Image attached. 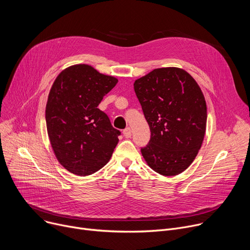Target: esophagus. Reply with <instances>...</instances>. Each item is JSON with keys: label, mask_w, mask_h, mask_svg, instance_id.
I'll list each match as a JSON object with an SVG mask.
<instances>
[{"label": "esophagus", "mask_w": 250, "mask_h": 250, "mask_svg": "<svg viewBox=\"0 0 250 250\" xmlns=\"http://www.w3.org/2000/svg\"><path fill=\"white\" fill-rule=\"evenodd\" d=\"M123 135L125 136V138H130L131 137V129L130 128H126L123 130Z\"/></svg>", "instance_id": "obj_1"}]
</instances>
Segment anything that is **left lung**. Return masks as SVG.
<instances>
[{
	"label": "left lung",
	"instance_id": "8db88e82",
	"mask_svg": "<svg viewBox=\"0 0 250 250\" xmlns=\"http://www.w3.org/2000/svg\"><path fill=\"white\" fill-rule=\"evenodd\" d=\"M134 91L151 131L148 145L141 149L143 158L161 175L182 173L205 135L207 108L199 85L185 70L166 67L135 80Z\"/></svg>",
	"mask_w": 250,
	"mask_h": 250
}]
</instances>
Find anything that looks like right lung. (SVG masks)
I'll return each instance as SVG.
<instances>
[{
  "mask_svg": "<svg viewBox=\"0 0 250 250\" xmlns=\"http://www.w3.org/2000/svg\"><path fill=\"white\" fill-rule=\"evenodd\" d=\"M118 79L87 64L64 69L55 79L46 105V125L54 154L71 173L87 176L105 166L120 131L98 109Z\"/></svg>",
  "mask_w": 250,
  "mask_h": 250,
  "instance_id": "add662e5",
  "label": "right lung"
}]
</instances>
